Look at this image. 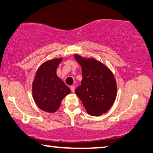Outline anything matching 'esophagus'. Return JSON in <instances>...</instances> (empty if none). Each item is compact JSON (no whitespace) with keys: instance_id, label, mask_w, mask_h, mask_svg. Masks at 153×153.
Returning a JSON list of instances; mask_svg holds the SVG:
<instances>
[{"instance_id":"1","label":"esophagus","mask_w":153,"mask_h":153,"mask_svg":"<svg viewBox=\"0 0 153 153\" xmlns=\"http://www.w3.org/2000/svg\"><path fill=\"white\" fill-rule=\"evenodd\" d=\"M70 89H71V92H72V93H74V91H75V87H74V86H70Z\"/></svg>"}]
</instances>
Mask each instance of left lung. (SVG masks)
<instances>
[{"instance_id":"8db88e82","label":"left lung","mask_w":153,"mask_h":153,"mask_svg":"<svg viewBox=\"0 0 153 153\" xmlns=\"http://www.w3.org/2000/svg\"><path fill=\"white\" fill-rule=\"evenodd\" d=\"M82 69L81 86L75 90L86 111L100 116L109 110L116 97V82L113 74L102 63L94 59L74 56Z\"/></svg>"}]
</instances>
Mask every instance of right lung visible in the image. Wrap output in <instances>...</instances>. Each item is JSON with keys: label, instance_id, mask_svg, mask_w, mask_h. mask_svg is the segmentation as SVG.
Wrapping results in <instances>:
<instances>
[{"label": "right lung", "instance_id": "obj_1", "mask_svg": "<svg viewBox=\"0 0 153 153\" xmlns=\"http://www.w3.org/2000/svg\"><path fill=\"white\" fill-rule=\"evenodd\" d=\"M62 59L45 62L37 70L33 84V95L36 104L42 111L54 113L59 108L63 98L70 89L56 74Z\"/></svg>", "mask_w": 153, "mask_h": 153}]
</instances>
